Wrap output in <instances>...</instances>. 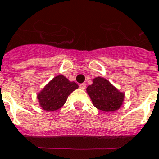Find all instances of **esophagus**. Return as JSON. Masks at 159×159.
Returning <instances> with one entry per match:
<instances>
[{
  "label": "esophagus",
  "instance_id": "obj_1",
  "mask_svg": "<svg viewBox=\"0 0 159 159\" xmlns=\"http://www.w3.org/2000/svg\"><path fill=\"white\" fill-rule=\"evenodd\" d=\"M80 88L81 89H85V88H86V84H80Z\"/></svg>",
  "mask_w": 159,
  "mask_h": 159
}]
</instances>
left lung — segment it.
<instances>
[{
	"label": "left lung",
	"instance_id": "left-lung-1",
	"mask_svg": "<svg viewBox=\"0 0 159 159\" xmlns=\"http://www.w3.org/2000/svg\"><path fill=\"white\" fill-rule=\"evenodd\" d=\"M93 105L99 110L109 112L118 110L123 103L124 95L119 92L106 79L96 77L87 88Z\"/></svg>",
	"mask_w": 159,
	"mask_h": 159
}]
</instances>
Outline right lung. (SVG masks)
<instances>
[{
	"label": "right lung",
	"mask_w": 159,
	"mask_h": 159,
	"mask_svg": "<svg viewBox=\"0 0 159 159\" xmlns=\"http://www.w3.org/2000/svg\"><path fill=\"white\" fill-rule=\"evenodd\" d=\"M79 88L75 82H70L62 75L56 76L44 87L37 99L43 110L52 111L60 108L65 103L67 97Z\"/></svg>",
	"instance_id": "1"
}]
</instances>
